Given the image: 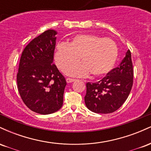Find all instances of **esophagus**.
<instances>
[{
    "mask_svg": "<svg viewBox=\"0 0 151 151\" xmlns=\"http://www.w3.org/2000/svg\"><path fill=\"white\" fill-rule=\"evenodd\" d=\"M66 81H67V83H72V82H74V81H76V79H71V78H67V79H66Z\"/></svg>",
    "mask_w": 151,
    "mask_h": 151,
    "instance_id": "obj_1",
    "label": "esophagus"
}]
</instances>
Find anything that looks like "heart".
<instances>
[{
  "label": "heart",
  "mask_w": 151,
  "mask_h": 151,
  "mask_svg": "<svg viewBox=\"0 0 151 151\" xmlns=\"http://www.w3.org/2000/svg\"><path fill=\"white\" fill-rule=\"evenodd\" d=\"M118 56L119 50L113 40L92 34H79L70 43L57 45L55 60L59 68L66 66L63 72L69 76L81 77L91 73L94 77H103L112 70ZM79 56L82 62L69 65L77 61Z\"/></svg>",
  "instance_id": "b5f03b06"
}]
</instances>
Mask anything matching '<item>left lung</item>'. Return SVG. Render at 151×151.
Here are the masks:
<instances>
[{"label":"left lung","instance_id":"obj_1","mask_svg":"<svg viewBox=\"0 0 151 151\" xmlns=\"http://www.w3.org/2000/svg\"><path fill=\"white\" fill-rule=\"evenodd\" d=\"M131 54L128 50L119 67L97 82L86 83L84 101L88 109L97 114H110L125 102L133 86Z\"/></svg>","mask_w":151,"mask_h":151}]
</instances>
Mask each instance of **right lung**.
<instances>
[{
	"instance_id": "obj_1",
	"label": "right lung",
	"mask_w": 151,
	"mask_h": 151,
	"mask_svg": "<svg viewBox=\"0 0 151 151\" xmlns=\"http://www.w3.org/2000/svg\"><path fill=\"white\" fill-rule=\"evenodd\" d=\"M55 30L34 38L22 52L17 74L19 93L32 111L50 114L63 104L65 78L53 64L56 44Z\"/></svg>"
}]
</instances>
